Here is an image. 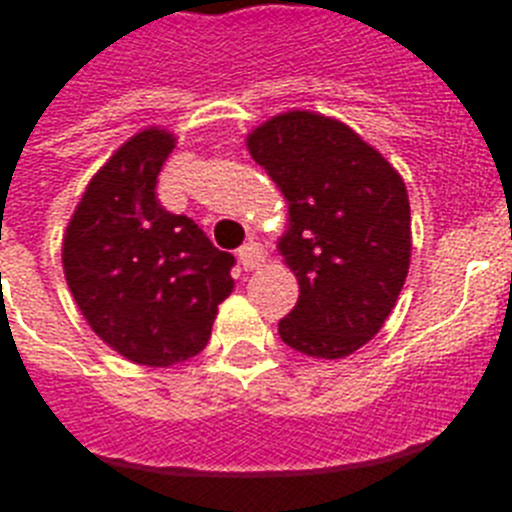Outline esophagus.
Segmentation results:
<instances>
[{
  "instance_id": "esophagus-1",
  "label": "esophagus",
  "mask_w": 512,
  "mask_h": 512,
  "mask_svg": "<svg viewBox=\"0 0 512 512\" xmlns=\"http://www.w3.org/2000/svg\"><path fill=\"white\" fill-rule=\"evenodd\" d=\"M265 257L268 255H265L263 244H257V241H249L239 249V263L244 271H257L265 263Z\"/></svg>"
}]
</instances>
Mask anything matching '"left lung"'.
<instances>
[{"label": "left lung", "instance_id": "obj_1", "mask_svg": "<svg viewBox=\"0 0 512 512\" xmlns=\"http://www.w3.org/2000/svg\"><path fill=\"white\" fill-rule=\"evenodd\" d=\"M249 156L284 193L279 255L300 297L279 335L313 358H345L393 311L412 257L404 177L348 124L287 111L247 135Z\"/></svg>", "mask_w": 512, "mask_h": 512}]
</instances>
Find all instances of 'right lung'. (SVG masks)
<instances>
[{
  "label": "right lung",
  "instance_id": "add662e5",
  "mask_svg": "<svg viewBox=\"0 0 512 512\" xmlns=\"http://www.w3.org/2000/svg\"><path fill=\"white\" fill-rule=\"evenodd\" d=\"M177 138L146 127L92 175L63 236V273L92 332L127 361L172 366L204 350L233 292V255L156 199Z\"/></svg>",
  "mask_w": 512,
  "mask_h": 512
}]
</instances>
